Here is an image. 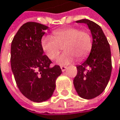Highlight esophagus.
<instances>
[{
    "label": "esophagus",
    "mask_w": 120,
    "mask_h": 120,
    "mask_svg": "<svg viewBox=\"0 0 120 120\" xmlns=\"http://www.w3.org/2000/svg\"><path fill=\"white\" fill-rule=\"evenodd\" d=\"M60 68L62 69V71H64L66 70V69H67V67H65V66H61Z\"/></svg>",
    "instance_id": "34e87169"
}]
</instances>
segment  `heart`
Masks as SVG:
<instances>
[{
  "instance_id": "obj_1",
  "label": "heart",
  "mask_w": 120,
  "mask_h": 120,
  "mask_svg": "<svg viewBox=\"0 0 120 120\" xmlns=\"http://www.w3.org/2000/svg\"><path fill=\"white\" fill-rule=\"evenodd\" d=\"M41 45L50 60H56L60 55L62 46L65 51L58 60L60 65L72 62L75 57L79 60L87 56L92 46L90 34L78 28L67 27L54 30L51 35L42 37Z\"/></svg>"
}]
</instances>
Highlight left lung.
Segmentation results:
<instances>
[{
	"label": "left lung",
	"instance_id": "1",
	"mask_svg": "<svg viewBox=\"0 0 120 120\" xmlns=\"http://www.w3.org/2000/svg\"><path fill=\"white\" fill-rule=\"evenodd\" d=\"M76 23L88 26L92 35V46L87 60L76 67L77 74L74 79V85L81 97L91 99L104 91L110 80L112 71L110 48L98 24L85 19L76 21Z\"/></svg>",
	"mask_w": 120,
	"mask_h": 120
}]
</instances>
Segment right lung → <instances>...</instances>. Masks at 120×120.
I'll use <instances>...</instances> for the list:
<instances>
[{"label":"right lung","mask_w":120,"mask_h":120,"mask_svg":"<svg viewBox=\"0 0 120 120\" xmlns=\"http://www.w3.org/2000/svg\"><path fill=\"white\" fill-rule=\"evenodd\" d=\"M48 26L36 22L24 23L14 37L11 44V67L20 92L34 102L49 99L62 74L60 66L44 55L41 40Z\"/></svg>","instance_id":"right-lung-1"}]
</instances>
